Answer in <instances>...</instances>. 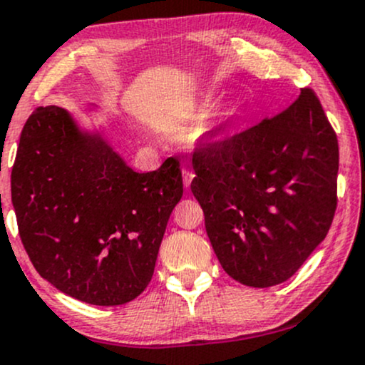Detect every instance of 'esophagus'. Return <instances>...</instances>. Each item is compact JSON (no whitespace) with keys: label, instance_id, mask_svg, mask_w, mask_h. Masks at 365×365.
Segmentation results:
<instances>
[{"label":"esophagus","instance_id":"34e87169","mask_svg":"<svg viewBox=\"0 0 365 365\" xmlns=\"http://www.w3.org/2000/svg\"><path fill=\"white\" fill-rule=\"evenodd\" d=\"M195 179V174L191 170H187V169H182V181H184V187H190L191 186V181H193Z\"/></svg>","mask_w":365,"mask_h":365}]
</instances>
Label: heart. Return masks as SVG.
Segmentation results:
<instances>
[{
  "mask_svg": "<svg viewBox=\"0 0 365 365\" xmlns=\"http://www.w3.org/2000/svg\"><path fill=\"white\" fill-rule=\"evenodd\" d=\"M224 133V115H217L210 120L203 122L202 125L193 129H187L184 133V141L190 146H200V145H208V143H214L215 139H219Z\"/></svg>",
  "mask_w": 365,
  "mask_h": 365,
  "instance_id": "1",
  "label": "heart"
}]
</instances>
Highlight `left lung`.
Wrapping results in <instances>:
<instances>
[{"instance_id":"obj_1","label":"left lung","mask_w":365,"mask_h":365,"mask_svg":"<svg viewBox=\"0 0 365 365\" xmlns=\"http://www.w3.org/2000/svg\"><path fill=\"white\" fill-rule=\"evenodd\" d=\"M338 139L317 96L198 150L191 191L220 265L252 288L284 282L322 243L336 210Z\"/></svg>"}]
</instances>
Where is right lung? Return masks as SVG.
Instances as JSON below:
<instances>
[{
    "label": "right lung",
    "mask_w": 365,
    "mask_h": 365,
    "mask_svg": "<svg viewBox=\"0 0 365 365\" xmlns=\"http://www.w3.org/2000/svg\"><path fill=\"white\" fill-rule=\"evenodd\" d=\"M181 196L175 158L136 172L106 125L88 129L61 106H39L20 134L11 170L20 240L39 276L76 300L124 305L145 292Z\"/></svg>",
    "instance_id": "right-lung-1"
}]
</instances>
